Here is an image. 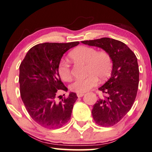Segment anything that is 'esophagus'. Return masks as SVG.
Listing matches in <instances>:
<instances>
[{"instance_id": "obj_1", "label": "esophagus", "mask_w": 152, "mask_h": 152, "mask_svg": "<svg viewBox=\"0 0 152 152\" xmlns=\"http://www.w3.org/2000/svg\"><path fill=\"white\" fill-rule=\"evenodd\" d=\"M76 95L78 98H80V97H83V96H84V93H77Z\"/></svg>"}]
</instances>
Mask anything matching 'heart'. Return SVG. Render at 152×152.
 Listing matches in <instances>:
<instances>
[{
    "label": "heart",
    "instance_id": "1",
    "mask_svg": "<svg viewBox=\"0 0 152 152\" xmlns=\"http://www.w3.org/2000/svg\"><path fill=\"white\" fill-rule=\"evenodd\" d=\"M69 56L74 61L87 65V73L89 75L85 78L76 79L70 85V89L77 93L89 90L98 84V79L104 80L112 71V58L104 51L97 52L96 49L87 46H80L72 51ZM61 78L65 81L72 78L70 67L65 61H62L58 67Z\"/></svg>",
    "mask_w": 152,
    "mask_h": 152
}]
</instances>
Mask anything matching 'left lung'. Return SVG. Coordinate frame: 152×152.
Returning <instances> with one entry per match:
<instances>
[{
	"instance_id": "1",
	"label": "left lung",
	"mask_w": 152,
	"mask_h": 152,
	"mask_svg": "<svg viewBox=\"0 0 152 152\" xmlns=\"http://www.w3.org/2000/svg\"><path fill=\"white\" fill-rule=\"evenodd\" d=\"M81 42L101 48L112 58L110 78L98 88L105 96L97 100L91 111L98 125L111 127L127 114L135 100L139 83L137 58L125 43L113 38H102Z\"/></svg>"
}]
</instances>
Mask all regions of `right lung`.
<instances>
[{
	"label": "right lung",
	"mask_w": 152,
	"mask_h": 152,
	"mask_svg": "<svg viewBox=\"0 0 152 152\" xmlns=\"http://www.w3.org/2000/svg\"><path fill=\"white\" fill-rule=\"evenodd\" d=\"M79 42H45L31 48L20 63L19 83L22 100L34 121L45 128L55 129L69 121L76 94L70 92L61 102L57 91H67L60 78L58 67L65 53Z\"/></svg>",
	"instance_id": "obj_1"
}]
</instances>
